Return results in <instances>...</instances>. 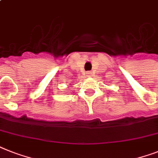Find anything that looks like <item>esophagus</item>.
<instances>
[{"instance_id": "esophagus-1", "label": "esophagus", "mask_w": 158, "mask_h": 158, "mask_svg": "<svg viewBox=\"0 0 158 158\" xmlns=\"http://www.w3.org/2000/svg\"><path fill=\"white\" fill-rule=\"evenodd\" d=\"M87 75H88V77H92V72H88V73H87Z\"/></svg>"}]
</instances>
